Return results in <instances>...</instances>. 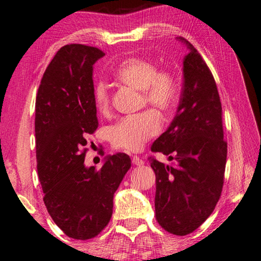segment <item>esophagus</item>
I'll return each instance as SVG.
<instances>
[{
    "instance_id": "obj_1",
    "label": "esophagus",
    "mask_w": 261,
    "mask_h": 261,
    "mask_svg": "<svg viewBox=\"0 0 261 261\" xmlns=\"http://www.w3.org/2000/svg\"><path fill=\"white\" fill-rule=\"evenodd\" d=\"M132 162H133L135 166H142V164H144L143 160L140 159L139 156H133V158H132Z\"/></svg>"
}]
</instances>
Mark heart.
<instances>
[{
    "label": "heart",
    "instance_id": "b5f03b06",
    "mask_svg": "<svg viewBox=\"0 0 261 261\" xmlns=\"http://www.w3.org/2000/svg\"><path fill=\"white\" fill-rule=\"evenodd\" d=\"M114 79L129 89L141 92V107L148 106L166 117L174 110L178 100V84L175 74L168 69H159L149 59L129 57L114 70ZM94 107L99 114L111 113V94L103 83L93 90ZM152 110L135 117L123 118L110 128V141L114 148L126 151H139L151 138L159 134L161 121Z\"/></svg>",
    "mask_w": 261,
    "mask_h": 261
}]
</instances>
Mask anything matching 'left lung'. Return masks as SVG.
<instances>
[{
	"instance_id": "8db88e82",
	"label": "left lung",
	"mask_w": 261,
	"mask_h": 261,
	"mask_svg": "<svg viewBox=\"0 0 261 261\" xmlns=\"http://www.w3.org/2000/svg\"><path fill=\"white\" fill-rule=\"evenodd\" d=\"M183 89L176 117L151 146L169 155L174 166L150 158L156 176L155 215L164 230L176 236L194 232L215 210L225 172L222 102L217 85L202 56L187 39Z\"/></svg>"
}]
</instances>
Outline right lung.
Instances as JSON below:
<instances>
[{"label": "right lung", "mask_w": 261, "mask_h": 261, "mask_svg": "<svg viewBox=\"0 0 261 261\" xmlns=\"http://www.w3.org/2000/svg\"><path fill=\"white\" fill-rule=\"evenodd\" d=\"M105 56L98 47H61L44 72L36 97V158L44 204L70 238L98 236L113 214V196L130 168L125 153L87 168L86 138L98 128L93 102V64Z\"/></svg>", "instance_id": "right-lung-1"}]
</instances>
